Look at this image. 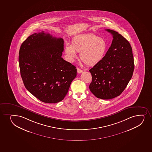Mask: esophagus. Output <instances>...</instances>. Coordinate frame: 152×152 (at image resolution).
Instances as JSON below:
<instances>
[{
    "instance_id": "1",
    "label": "esophagus",
    "mask_w": 152,
    "mask_h": 152,
    "mask_svg": "<svg viewBox=\"0 0 152 152\" xmlns=\"http://www.w3.org/2000/svg\"><path fill=\"white\" fill-rule=\"evenodd\" d=\"M77 70L78 73H81L83 72V71L82 70H81L80 69L78 68H77Z\"/></svg>"
}]
</instances>
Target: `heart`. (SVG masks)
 I'll return each mask as SVG.
<instances>
[{"label": "heart", "instance_id": "obj_1", "mask_svg": "<svg viewBox=\"0 0 152 152\" xmlns=\"http://www.w3.org/2000/svg\"><path fill=\"white\" fill-rule=\"evenodd\" d=\"M108 45L104 38L94 34H86L74 38L71 45H66L65 53L70 61L80 53L81 61L88 66H94L102 61L107 51Z\"/></svg>", "mask_w": 152, "mask_h": 152}]
</instances>
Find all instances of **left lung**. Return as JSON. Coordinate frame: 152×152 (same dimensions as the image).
Wrapping results in <instances>:
<instances>
[{
	"label": "left lung",
	"mask_w": 152,
	"mask_h": 152,
	"mask_svg": "<svg viewBox=\"0 0 152 152\" xmlns=\"http://www.w3.org/2000/svg\"><path fill=\"white\" fill-rule=\"evenodd\" d=\"M112 42L104 58L89 70V88L96 97L109 99L120 96L132 79L134 68L132 46L121 34L110 29Z\"/></svg>",
	"instance_id": "1"
}]
</instances>
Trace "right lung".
I'll return each mask as SVG.
<instances>
[{"label": "right lung", "mask_w": 152, "mask_h": 152, "mask_svg": "<svg viewBox=\"0 0 152 152\" xmlns=\"http://www.w3.org/2000/svg\"><path fill=\"white\" fill-rule=\"evenodd\" d=\"M64 40L44 31L29 36L19 51L20 75L26 88L40 101L55 104L64 99L77 69L61 58Z\"/></svg>", "instance_id": "add662e5"}]
</instances>
